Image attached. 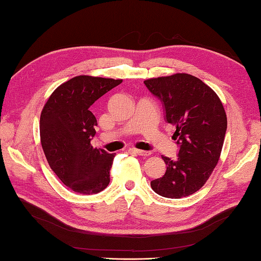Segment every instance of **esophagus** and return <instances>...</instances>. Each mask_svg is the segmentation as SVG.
Masks as SVG:
<instances>
[{
    "instance_id": "34e87169",
    "label": "esophagus",
    "mask_w": 261,
    "mask_h": 261,
    "mask_svg": "<svg viewBox=\"0 0 261 261\" xmlns=\"http://www.w3.org/2000/svg\"><path fill=\"white\" fill-rule=\"evenodd\" d=\"M132 151H135L137 154H139V156H142V157H146V156H149L151 152L150 151H145V150H140V149H136V148H132Z\"/></svg>"
}]
</instances>
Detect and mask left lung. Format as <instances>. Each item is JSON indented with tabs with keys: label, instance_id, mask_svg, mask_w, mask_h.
I'll list each match as a JSON object with an SVG mask.
<instances>
[{
	"label": "left lung",
	"instance_id": "1",
	"mask_svg": "<svg viewBox=\"0 0 261 261\" xmlns=\"http://www.w3.org/2000/svg\"><path fill=\"white\" fill-rule=\"evenodd\" d=\"M165 109V120L175 125L178 158L164 157L167 169L151 180L160 196L180 198L201 188L219 162L226 132V114L216 93L195 76L175 74L143 82Z\"/></svg>",
	"mask_w": 261,
	"mask_h": 261
}]
</instances>
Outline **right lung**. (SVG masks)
I'll return each mask as SVG.
<instances>
[{"label": "right lung", "instance_id": "obj_1", "mask_svg": "<svg viewBox=\"0 0 261 261\" xmlns=\"http://www.w3.org/2000/svg\"><path fill=\"white\" fill-rule=\"evenodd\" d=\"M122 80L76 76L58 86L40 116V138L50 168L76 193L102 192L110 182L114 153L93 148L96 118L93 103L120 85Z\"/></svg>", "mask_w": 261, "mask_h": 261}]
</instances>
